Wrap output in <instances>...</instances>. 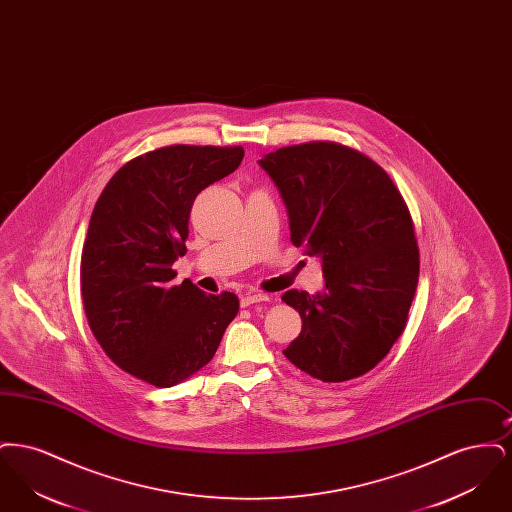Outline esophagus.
<instances>
[{
  "mask_svg": "<svg viewBox=\"0 0 512 512\" xmlns=\"http://www.w3.org/2000/svg\"><path fill=\"white\" fill-rule=\"evenodd\" d=\"M270 297H268L267 293H259V292H247L242 295V307H249V305H255V303H263V301H268Z\"/></svg>",
  "mask_w": 512,
  "mask_h": 512,
  "instance_id": "esophagus-1",
  "label": "esophagus"
}]
</instances>
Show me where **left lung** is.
<instances>
[{"mask_svg": "<svg viewBox=\"0 0 512 512\" xmlns=\"http://www.w3.org/2000/svg\"><path fill=\"white\" fill-rule=\"evenodd\" d=\"M259 165L288 207L292 244L320 257L326 278L317 295H282L303 322L284 355L322 382L359 378L407 326L420 268L411 211L390 174L353 147H280Z\"/></svg>", "mask_w": 512, "mask_h": 512, "instance_id": "obj_1", "label": "left lung"}]
</instances>
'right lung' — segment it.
Wrapping results in <instances>:
<instances>
[{"instance_id":"1","label":"right lung","mask_w":512,"mask_h":512,"mask_svg":"<svg viewBox=\"0 0 512 512\" xmlns=\"http://www.w3.org/2000/svg\"><path fill=\"white\" fill-rule=\"evenodd\" d=\"M242 159V146L159 147L122 165L94 207L80 259L84 313L107 357L151 386L171 388L207 365L238 315L236 293L171 280L195 197Z\"/></svg>"}]
</instances>
